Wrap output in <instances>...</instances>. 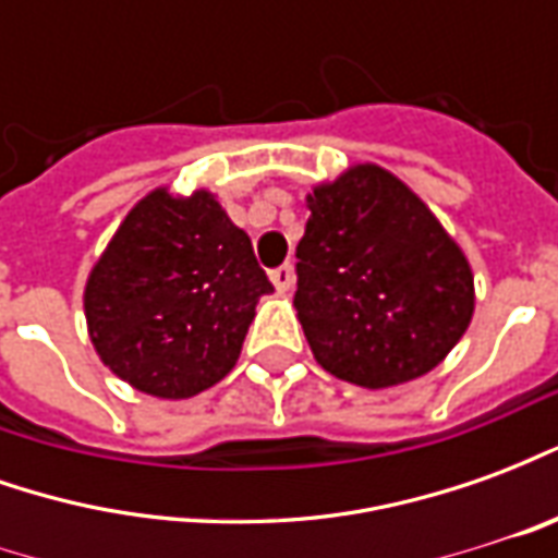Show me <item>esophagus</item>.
Listing matches in <instances>:
<instances>
[{
	"mask_svg": "<svg viewBox=\"0 0 558 558\" xmlns=\"http://www.w3.org/2000/svg\"><path fill=\"white\" fill-rule=\"evenodd\" d=\"M271 283L278 287V292H290L292 283H295V271H292V266H280L271 271Z\"/></svg>",
	"mask_w": 558,
	"mask_h": 558,
	"instance_id": "obj_1",
	"label": "esophagus"
}]
</instances>
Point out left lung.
<instances>
[{"label": "left lung", "mask_w": 558, "mask_h": 558, "mask_svg": "<svg viewBox=\"0 0 558 558\" xmlns=\"http://www.w3.org/2000/svg\"><path fill=\"white\" fill-rule=\"evenodd\" d=\"M307 208L292 304L316 364L362 388L430 374L475 314L463 247L410 184L371 160L314 184Z\"/></svg>", "instance_id": "8db88e82"}]
</instances>
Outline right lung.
<instances>
[{
	"label": "right lung",
	"instance_id": "right-lung-1",
	"mask_svg": "<svg viewBox=\"0 0 558 558\" xmlns=\"http://www.w3.org/2000/svg\"><path fill=\"white\" fill-rule=\"evenodd\" d=\"M275 292L218 194L148 191L95 259L83 314L122 383L184 400L230 374L263 295Z\"/></svg>",
	"mask_w": 558,
	"mask_h": 558
}]
</instances>
